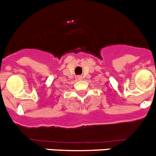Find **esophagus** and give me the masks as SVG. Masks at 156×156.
I'll return each mask as SVG.
<instances>
[{
  "label": "esophagus",
  "mask_w": 156,
  "mask_h": 156,
  "mask_svg": "<svg viewBox=\"0 0 156 156\" xmlns=\"http://www.w3.org/2000/svg\"><path fill=\"white\" fill-rule=\"evenodd\" d=\"M76 79L77 80H82V76H76Z\"/></svg>",
  "instance_id": "34e87169"
}]
</instances>
